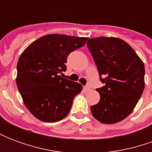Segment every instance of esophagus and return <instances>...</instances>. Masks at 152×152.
I'll list each match as a JSON object with an SVG mask.
<instances>
[{
    "label": "esophagus",
    "mask_w": 152,
    "mask_h": 152,
    "mask_svg": "<svg viewBox=\"0 0 152 152\" xmlns=\"http://www.w3.org/2000/svg\"><path fill=\"white\" fill-rule=\"evenodd\" d=\"M84 88H85V89H86V91H90V90H91V86H89V85H87V86H85Z\"/></svg>",
    "instance_id": "obj_1"
}]
</instances>
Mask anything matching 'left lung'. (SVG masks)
<instances>
[{
  "mask_svg": "<svg viewBox=\"0 0 152 152\" xmlns=\"http://www.w3.org/2000/svg\"><path fill=\"white\" fill-rule=\"evenodd\" d=\"M87 45L105 86L96 90L98 104L91 106L93 116L103 124H115L127 117L143 92V62L124 40L115 37L91 38Z\"/></svg>",
  "mask_w": 152,
  "mask_h": 152,
  "instance_id": "1",
  "label": "left lung"
}]
</instances>
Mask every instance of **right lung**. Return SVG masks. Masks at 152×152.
<instances>
[{
  "label": "right lung",
  "instance_id": "obj_1",
  "mask_svg": "<svg viewBox=\"0 0 152 152\" xmlns=\"http://www.w3.org/2000/svg\"><path fill=\"white\" fill-rule=\"evenodd\" d=\"M88 37L49 34L26 48L17 64L16 83L28 111L45 122L66 117L82 86L63 78L70 53L84 46Z\"/></svg>",
  "mask_w": 152,
  "mask_h": 152
}]
</instances>
